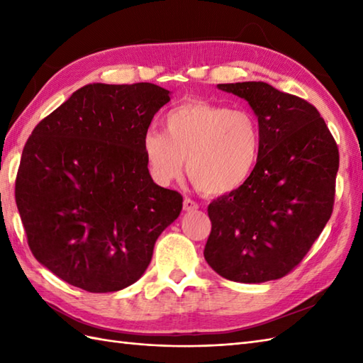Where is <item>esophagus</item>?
<instances>
[{
	"label": "esophagus",
	"instance_id": "obj_1",
	"mask_svg": "<svg viewBox=\"0 0 363 363\" xmlns=\"http://www.w3.org/2000/svg\"><path fill=\"white\" fill-rule=\"evenodd\" d=\"M196 209H198V203H195L194 199H190V198L184 199V211H186V212H194Z\"/></svg>",
	"mask_w": 363,
	"mask_h": 363
}]
</instances>
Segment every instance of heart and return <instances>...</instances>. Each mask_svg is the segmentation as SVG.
Instances as JSON below:
<instances>
[{"label":"heart","instance_id":"obj_1","mask_svg":"<svg viewBox=\"0 0 363 363\" xmlns=\"http://www.w3.org/2000/svg\"><path fill=\"white\" fill-rule=\"evenodd\" d=\"M165 133L146 130L142 151L154 179L169 184L187 173L206 195H228L250 179L262 150L256 117L207 101H186L164 118Z\"/></svg>","mask_w":363,"mask_h":363}]
</instances>
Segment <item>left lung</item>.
<instances>
[{"instance_id":"obj_1","label":"left lung","mask_w":363,"mask_h":363,"mask_svg":"<svg viewBox=\"0 0 363 363\" xmlns=\"http://www.w3.org/2000/svg\"><path fill=\"white\" fill-rule=\"evenodd\" d=\"M248 101L262 150L251 177L207 207L204 257L229 281L260 284L290 273L330 218L338 148L320 112L267 82L218 84Z\"/></svg>"}]
</instances>
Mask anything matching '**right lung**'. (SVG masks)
<instances>
[{
    "label": "right lung",
    "mask_w": 363,
    "mask_h": 363,
    "mask_svg": "<svg viewBox=\"0 0 363 363\" xmlns=\"http://www.w3.org/2000/svg\"><path fill=\"white\" fill-rule=\"evenodd\" d=\"M169 95L150 82L87 84L28 138L15 201L34 257L62 281L91 293L129 287L179 217L182 196L152 181L142 151Z\"/></svg>",
    "instance_id": "right-lung-1"
}]
</instances>
